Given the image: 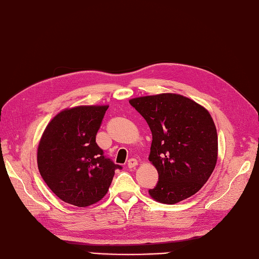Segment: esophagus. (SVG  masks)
Listing matches in <instances>:
<instances>
[{
	"instance_id": "34e87169",
	"label": "esophagus",
	"mask_w": 259,
	"mask_h": 259,
	"mask_svg": "<svg viewBox=\"0 0 259 259\" xmlns=\"http://www.w3.org/2000/svg\"><path fill=\"white\" fill-rule=\"evenodd\" d=\"M137 165H139V162H137V160H136L135 158H131V159L128 160V163H127V166H128L130 168H135Z\"/></svg>"
}]
</instances>
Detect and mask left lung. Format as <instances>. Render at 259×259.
I'll return each instance as SVG.
<instances>
[{
  "label": "left lung",
  "instance_id": "left-lung-1",
  "mask_svg": "<svg viewBox=\"0 0 259 259\" xmlns=\"http://www.w3.org/2000/svg\"><path fill=\"white\" fill-rule=\"evenodd\" d=\"M130 104L146 119L153 135L148 159L159 180L149 196L173 205L196 194L217 163V131L209 112L175 93L134 97Z\"/></svg>",
  "mask_w": 259,
  "mask_h": 259
}]
</instances>
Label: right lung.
I'll list each match as a JSON object with an SVG mask.
<instances>
[{
	"instance_id": "right-lung-1",
	"label": "right lung",
	"mask_w": 259,
	"mask_h": 259,
	"mask_svg": "<svg viewBox=\"0 0 259 259\" xmlns=\"http://www.w3.org/2000/svg\"><path fill=\"white\" fill-rule=\"evenodd\" d=\"M108 105H79L57 113L37 146V167L63 202L91 206L105 196L119 165L104 157L95 137Z\"/></svg>"
}]
</instances>
